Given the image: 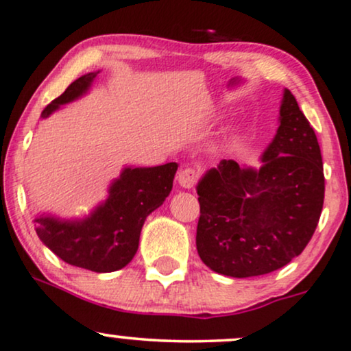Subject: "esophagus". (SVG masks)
Returning a JSON list of instances; mask_svg holds the SVG:
<instances>
[{
    "instance_id": "34e87169",
    "label": "esophagus",
    "mask_w": 351,
    "mask_h": 351,
    "mask_svg": "<svg viewBox=\"0 0 351 351\" xmlns=\"http://www.w3.org/2000/svg\"><path fill=\"white\" fill-rule=\"evenodd\" d=\"M199 180V171L193 167H186L178 173V183L183 186V188H193L194 184L197 183Z\"/></svg>"
}]
</instances>
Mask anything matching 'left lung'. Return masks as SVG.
Returning <instances> with one entry per match:
<instances>
[{
	"instance_id": "obj_1",
	"label": "left lung",
	"mask_w": 351,
	"mask_h": 351,
	"mask_svg": "<svg viewBox=\"0 0 351 351\" xmlns=\"http://www.w3.org/2000/svg\"><path fill=\"white\" fill-rule=\"evenodd\" d=\"M324 191L316 132L287 88L280 126L263 167L252 170L223 160L197 186L196 246L202 263L237 278L283 267L316 232Z\"/></svg>"
}]
</instances>
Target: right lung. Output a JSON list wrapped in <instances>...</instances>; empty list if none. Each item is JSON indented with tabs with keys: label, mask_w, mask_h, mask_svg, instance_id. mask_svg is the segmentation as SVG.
<instances>
[{
	"label": "right lung",
	"mask_w": 351,
	"mask_h": 351,
	"mask_svg": "<svg viewBox=\"0 0 351 351\" xmlns=\"http://www.w3.org/2000/svg\"><path fill=\"white\" fill-rule=\"evenodd\" d=\"M99 73L74 81L45 106L42 118L60 105L86 94ZM178 170L175 162L152 168H124L110 188V197L86 220L61 221L53 217L35 219V232L43 245L64 263L92 272H114L130 264L139 246L141 230L150 212L170 194Z\"/></svg>",
	"instance_id": "add662e5"
}]
</instances>
